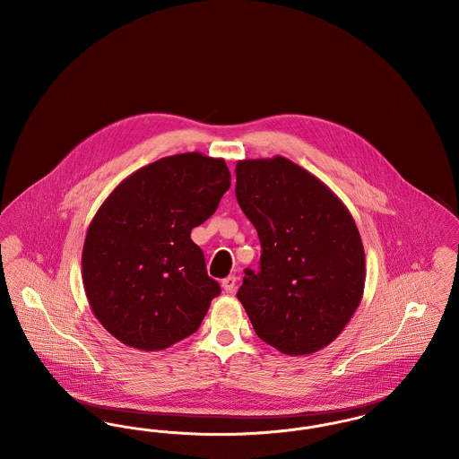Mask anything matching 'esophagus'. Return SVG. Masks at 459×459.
<instances>
[{"label":"esophagus","mask_w":459,"mask_h":459,"mask_svg":"<svg viewBox=\"0 0 459 459\" xmlns=\"http://www.w3.org/2000/svg\"><path fill=\"white\" fill-rule=\"evenodd\" d=\"M236 284H238L236 275H229V277H225V279L221 281V287H223L225 292H234V290H236Z\"/></svg>","instance_id":"obj_1"}]
</instances>
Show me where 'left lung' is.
<instances>
[{
	"label": "left lung",
	"mask_w": 459,
	"mask_h": 459,
	"mask_svg": "<svg viewBox=\"0 0 459 459\" xmlns=\"http://www.w3.org/2000/svg\"><path fill=\"white\" fill-rule=\"evenodd\" d=\"M236 196L262 242L239 299L256 335L289 356L333 342L365 289V249L346 204L284 156L240 160Z\"/></svg>",
	"instance_id": "left-lung-1"
}]
</instances>
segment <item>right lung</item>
I'll use <instances>...</instances> for the list:
<instances>
[{
  "label": "right lung",
  "mask_w": 459,
  "mask_h": 459,
  "mask_svg": "<svg viewBox=\"0 0 459 459\" xmlns=\"http://www.w3.org/2000/svg\"><path fill=\"white\" fill-rule=\"evenodd\" d=\"M230 187L225 160L172 154L124 178L89 223L82 284L100 324L122 344L161 351L195 333L213 298L191 230Z\"/></svg>",
  "instance_id": "1"
}]
</instances>
